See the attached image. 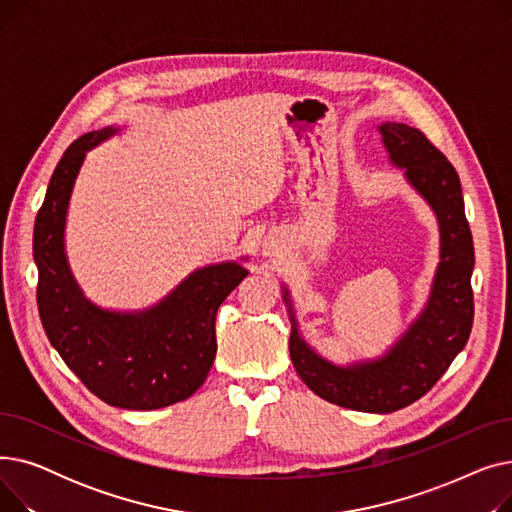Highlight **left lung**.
I'll return each instance as SVG.
<instances>
[{
    "label": "left lung",
    "mask_w": 512,
    "mask_h": 512,
    "mask_svg": "<svg viewBox=\"0 0 512 512\" xmlns=\"http://www.w3.org/2000/svg\"><path fill=\"white\" fill-rule=\"evenodd\" d=\"M380 132L392 164L405 168L407 180L438 215L442 261L427 307L378 361L338 367L321 359L299 336L292 311L288 342L294 369L317 396L365 413H392L427 394L463 351L473 328L475 253L459 174L421 130L386 122ZM284 299L288 303V292Z\"/></svg>",
    "instance_id": "8db88e82"
}]
</instances>
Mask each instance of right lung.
Segmentation results:
<instances>
[{
  "label": "right lung",
  "mask_w": 512,
  "mask_h": 512,
  "mask_svg": "<svg viewBox=\"0 0 512 512\" xmlns=\"http://www.w3.org/2000/svg\"><path fill=\"white\" fill-rule=\"evenodd\" d=\"M114 132L107 126L83 134L53 170L33 232L37 305L51 346L97 398L153 411L203 386L218 351L215 313L249 272L238 263L203 267L141 313L103 311L83 297L64 253L66 211L87 151Z\"/></svg>",
  "instance_id": "1"
}]
</instances>
